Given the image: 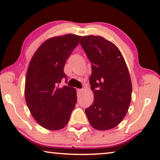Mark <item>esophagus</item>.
Masks as SVG:
<instances>
[{"mask_svg": "<svg viewBox=\"0 0 160 160\" xmlns=\"http://www.w3.org/2000/svg\"><path fill=\"white\" fill-rule=\"evenodd\" d=\"M83 92V89H77V93L78 94H81Z\"/></svg>", "mask_w": 160, "mask_h": 160, "instance_id": "1", "label": "esophagus"}]
</instances>
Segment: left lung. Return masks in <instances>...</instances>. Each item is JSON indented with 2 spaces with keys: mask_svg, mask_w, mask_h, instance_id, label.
Returning <instances> with one entry per match:
<instances>
[{
  "mask_svg": "<svg viewBox=\"0 0 160 160\" xmlns=\"http://www.w3.org/2000/svg\"><path fill=\"white\" fill-rule=\"evenodd\" d=\"M79 43L92 69L89 78L94 98L86 115L95 129H112L123 120L131 101L127 64L119 49L101 36H83Z\"/></svg>",
  "mask_w": 160,
  "mask_h": 160,
  "instance_id": "left-lung-1",
  "label": "left lung"
}]
</instances>
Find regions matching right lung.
I'll return each mask as SVG.
<instances>
[{
	"label": "right lung",
	"instance_id": "1",
	"mask_svg": "<svg viewBox=\"0 0 160 160\" xmlns=\"http://www.w3.org/2000/svg\"><path fill=\"white\" fill-rule=\"evenodd\" d=\"M81 38L74 34L49 38L41 44L29 64L25 101L34 119L48 130L66 126L77 103L76 88L60 87L59 83L67 77L64 65Z\"/></svg>",
	"mask_w": 160,
	"mask_h": 160
}]
</instances>
